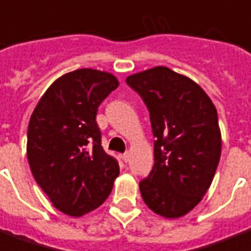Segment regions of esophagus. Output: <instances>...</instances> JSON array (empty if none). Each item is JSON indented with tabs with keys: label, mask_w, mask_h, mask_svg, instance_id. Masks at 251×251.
<instances>
[{
	"label": "esophagus",
	"mask_w": 251,
	"mask_h": 251,
	"mask_svg": "<svg viewBox=\"0 0 251 251\" xmlns=\"http://www.w3.org/2000/svg\"><path fill=\"white\" fill-rule=\"evenodd\" d=\"M129 152H125L124 155H122V159H124V162H127L129 160Z\"/></svg>",
	"instance_id": "1"
}]
</instances>
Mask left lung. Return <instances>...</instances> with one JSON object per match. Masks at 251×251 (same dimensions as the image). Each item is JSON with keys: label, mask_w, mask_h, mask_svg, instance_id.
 <instances>
[{"label": "left lung", "mask_w": 251, "mask_h": 251, "mask_svg": "<svg viewBox=\"0 0 251 251\" xmlns=\"http://www.w3.org/2000/svg\"><path fill=\"white\" fill-rule=\"evenodd\" d=\"M150 113L154 167L139 181L143 201L156 215L181 217L209 188L221 155L215 105L183 75L155 67L126 79Z\"/></svg>", "instance_id": "1"}]
</instances>
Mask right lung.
Segmentation results:
<instances>
[{"label":"right lung","mask_w":251,"mask_h":251,"mask_svg":"<svg viewBox=\"0 0 251 251\" xmlns=\"http://www.w3.org/2000/svg\"><path fill=\"white\" fill-rule=\"evenodd\" d=\"M118 87L108 72L91 68L64 75L46 91L27 129L32 176L55 208L80 217L112 192L120 166L101 146L97 109Z\"/></svg>","instance_id":"right-lung-1"}]
</instances>
